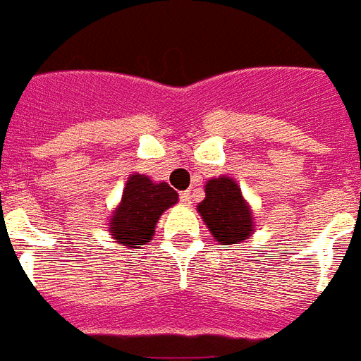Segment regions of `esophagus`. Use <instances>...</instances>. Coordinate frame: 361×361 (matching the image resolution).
Returning <instances> with one entry per match:
<instances>
[{"mask_svg": "<svg viewBox=\"0 0 361 361\" xmlns=\"http://www.w3.org/2000/svg\"><path fill=\"white\" fill-rule=\"evenodd\" d=\"M180 202L183 204V206H191V204H192V195H191V191L180 192Z\"/></svg>", "mask_w": 361, "mask_h": 361, "instance_id": "34e87169", "label": "esophagus"}]
</instances>
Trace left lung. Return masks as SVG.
Wrapping results in <instances>:
<instances>
[{
  "label": "left lung",
  "instance_id": "obj_1",
  "mask_svg": "<svg viewBox=\"0 0 361 361\" xmlns=\"http://www.w3.org/2000/svg\"><path fill=\"white\" fill-rule=\"evenodd\" d=\"M197 209L221 245L240 243L255 231L251 208L241 197L236 181L228 176H219L206 183V198Z\"/></svg>",
  "mask_w": 361,
  "mask_h": 361
}]
</instances>
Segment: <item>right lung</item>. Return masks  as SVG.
<instances>
[{"mask_svg":"<svg viewBox=\"0 0 361 361\" xmlns=\"http://www.w3.org/2000/svg\"><path fill=\"white\" fill-rule=\"evenodd\" d=\"M176 202L178 192L169 183H153L147 176L130 174L120 206L109 221L110 236L129 249L144 245L155 234L161 214Z\"/></svg>","mask_w":361,"mask_h":361,"instance_id":"obj_1","label":"right lung"}]
</instances>
